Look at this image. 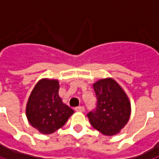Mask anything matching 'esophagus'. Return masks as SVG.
Wrapping results in <instances>:
<instances>
[{
	"label": "esophagus",
	"mask_w": 159,
	"mask_h": 159,
	"mask_svg": "<svg viewBox=\"0 0 159 159\" xmlns=\"http://www.w3.org/2000/svg\"><path fill=\"white\" fill-rule=\"evenodd\" d=\"M75 111H80V112H84V108L83 106H80V107H76L75 108Z\"/></svg>",
	"instance_id": "obj_1"
}]
</instances>
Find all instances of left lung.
<instances>
[{"label":"left lung","mask_w":159,"mask_h":159,"mask_svg":"<svg viewBox=\"0 0 159 159\" xmlns=\"http://www.w3.org/2000/svg\"><path fill=\"white\" fill-rule=\"evenodd\" d=\"M97 106L87 113L91 125L104 135L117 134L128 122L131 115L130 101L116 81L101 79L93 84Z\"/></svg>","instance_id":"8db88e82"}]
</instances>
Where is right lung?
Masks as SVG:
<instances>
[{
	"instance_id": "obj_1",
	"label": "right lung",
	"mask_w": 159,
	"mask_h": 159,
	"mask_svg": "<svg viewBox=\"0 0 159 159\" xmlns=\"http://www.w3.org/2000/svg\"><path fill=\"white\" fill-rule=\"evenodd\" d=\"M57 80L42 79L34 87L26 105L29 123L43 134L61 128L74 111L64 104L59 96Z\"/></svg>"
}]
</instances>
